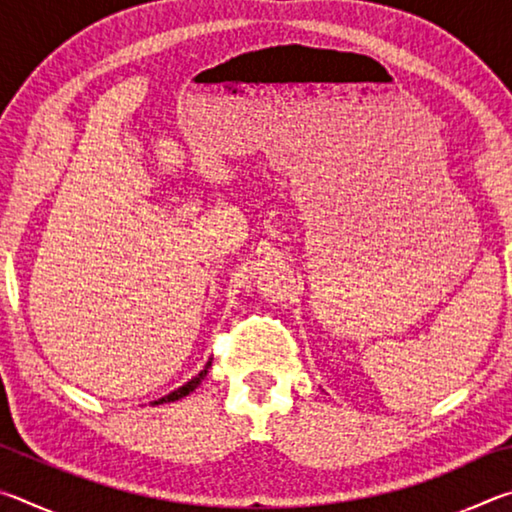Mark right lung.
<instances>
[{"label": "right lung", "mask_w": 512, "mask_h": 512, "mask_svg": "<svg viewBox=\"0 0 512 512\" xmlns=\"http://www.w3.org/2000/svg\"><path fill=\"white\" fill-rule=\"evenodd\" d=\"M210 366H212V359L205 363V368L198 372L196 377H192L187 381V384H183L180 388H176V391L173 393H169V395H164V397H160V400H155V402H151V404H162V402H176V400H180V397H187L189 393L192 391H196L198 386H201V381L205 379V375H207V370H210Z\"/></svg>", "instance_id": "right-lung-1"}]
</instances>
